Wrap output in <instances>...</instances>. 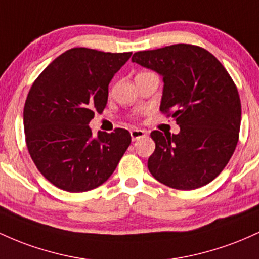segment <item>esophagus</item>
I'll use <instances>...</instances> for the list:
<instances>
[{
  "label": "esophagus",
  "mask_w": 259,
  "mask_h": 259,
  "mask_svg": "<svg viewBox=\"0 0 259 259\" xmlns=\"http://www.w3.org/2000/svg\"><path fill=\"white\" fill-rule=\"evenodd\" d=\"M145 136V132L142 130H132L131 131V138H132V141H137V139L144 137Z\"/></svg>",
  "instance_id": "obj_1"
}]
</instances>
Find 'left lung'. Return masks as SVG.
<instances>
[{"instance_id": "8db88e82", "label": "left lung", "mask_w": 259, "mask_h": 259, "mask_svg": "<svg viewBox=\"0 0 259 259\" xmlns=\"http://www.w3.org/2000/svg\"><path fill=\"white\" fill-rule=\"evenodd\" d=\"M132 62L162 75L160 111L180 126L179 135L150 133L155 142L148 159L150 174L181 191L213 181L236 149L241 124L240 95L225 67L190 44L138 51Z\"/></svg>"}]
</instances>
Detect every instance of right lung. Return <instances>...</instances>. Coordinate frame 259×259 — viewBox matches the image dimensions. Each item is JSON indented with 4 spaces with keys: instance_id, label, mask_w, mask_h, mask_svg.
<instances>
[{
    "instance_id": "1",
    "label": "right lung",
    "mask_w": 259,
    "mask_h": 259,
    "mask_svg": "<svg viewBox=\"0 0 259 259\" xmlns=\"http://www.w3.org/2000/svg\"><path fill=\"white\" fill-rule=\"evenodd\" d=\"M132 52L73 48L34 80L25 100L28 152L48 181L67 192H85L106 181L131 144L127 130L99 132L89 122L105 109L109 83Z\"/></svg>"
}]
</instances>
